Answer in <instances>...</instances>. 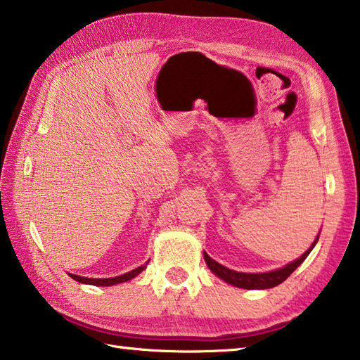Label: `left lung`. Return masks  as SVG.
Returning a JSON list of instances; mask_svg holds the SVG:
<instances>
[{
    "label": "left lung",
    "instance_id": "1",
    "mask_svg": "<svg viewBox=\"0 0 360 360\" xmlns=\"http://www.w3.org/2000/svg\"><path fill=\"white\" fill-rule=\"evenodd\" d=\"M318 240H319V235L316 236V240L313 241V245L309 246V249H307V251H304L300 257L295 259L294 262L284 265L283 268H278V270L266 271V273L235 271V270H230V268L224 266L221 264H217V262L214 259H211L206 252H203V257H205V262H206V265H208L210 270L227 284H231V285H235V288H241V289H271V288H275V285L284 283L285 279L290 276V273L294 271L298 265L303 264V260L307 259L308 254L313 251V248L316 246Z\"/></svg>",
    "mask_w": 360,
    "mask_h": 360
}]
</instances>
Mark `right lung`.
Masks as SVG:
<instances>
[{
	"label": "right lung",
	"instance_id": "right-lung-1",
	"mask_svg": "<svg viewBox=\"0 0 360 360\" xmlns=\"http://www.w3.org/2000/svg\"><path fill=\"white\" fill-rule=\"evenodd\" d=\"M146 264H149V262H146ZM146 268V265H141L135 268V270H131L129 273H124V275L120 276H115V278H84V276H79V275H72L70 273V276L75 279L77 283H82V284H92V285H115V284H120V283H127L133 279L135 276H138L139 273H141Z\"/></svg>",
	"mask_w": 360,
	"mask_h": 360
}]
</instances>
